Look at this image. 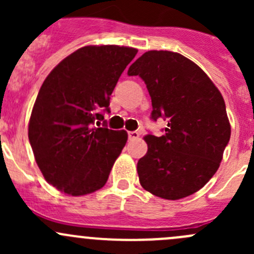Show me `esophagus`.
I'll list each match as a JSON object with an SVG mask.
<instances>
[{
	"instance_id": "obj_1",
	"label": "esophagus",
	"mask_w": 254,
	"mask_h": 254,
	"mask_svg": "<svg viewBox=\"0 0 254 254\" xmlns=\"http://www.w3.org/2000/svg\"><path fill=\"white\" fill-rule=\"evenodd\" d=\"M139 132L137 131H129L127 132V136H129V140H135L139 137Z\"/></svg>"
}]
</instances>
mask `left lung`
Masks as SVG:
<instances>
[{
    "label": "left lung",
    "instance_id": "left-lung-1",
    "mask_svg": "<svg viewBox=\"0 0 254 254\" xmlns=\"http://www.w3.org/2000/svg\"><path fill=\"white\" fill-rule=\"evenodd\" d=\"M127 75L145 82L151 119L167 120L162 136L143 137L148 148L137 162L140 184L168 200L191 195L216 173L231 136L221 93L196 64L173 51H147Z\"/></svg>",
    "mask_w": 254,
    "mask_h": 254
}]
</instances>
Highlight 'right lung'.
Segmentation results:
<instances>
[{
    "label": "right lung",
    "instance_id": "obj_1",
    "mask_svg": "<svg viewBox=\"0 0 254 254\" xmlns=\"http://www.w3.org/2000/svg\"><path fill=\"white\" fill-rule=\"evenodd\" d=\"M136 54L118 45L83 47L64 59L40 87L28 137L44 178L63 193L86 195L108 181L127 134L99 122L111 113V94Z\"/></svg>",
    "mask_w": 254,
    "mask_h": 254
}]
</instances>
